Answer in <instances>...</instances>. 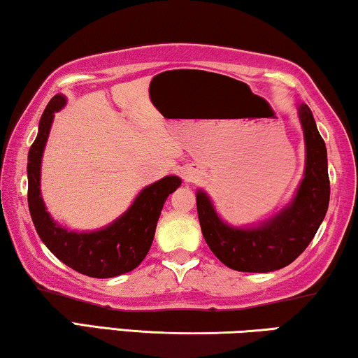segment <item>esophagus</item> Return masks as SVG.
<instances>
[{
    "label": "esophagus",
    "instance_id": "34e87169",
    "mask_svg": "<svg viewBox=\"0 0 358 358\" xmlns=\"http://www.w3.org/2000/svg\"><path fill=\"white\" fill-rule=\"evenodd\" d=\"M186 175H188V178H193V175H194V172H188V173H186Z\"/></svg>",
    "mask_w": 358,
    "mask_h": 358
}]
</instances>
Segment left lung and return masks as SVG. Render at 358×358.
I'll return each mask as SVG.
<instances>
[{
	"instance_id": "8db88e82",
	"label": "left lung",
	"mask_w": 358,
	"mask_h": 358,
	"mask_svg": "<svg viewBox=\"0 0 358 358\" xmlns=\"http://www.w3.org/2000/svg\"><path fill=\"white\" fill-rule=\"evenodd\" d=\"M306 140V170L296 196L259 227L236 228L218 217L204 191L196 193L197 215L207 246L222 264L238 271L266 273L301 255L315 236L329 204L327 146L307 104H299Z\"/></svg>"
}]
</instances>
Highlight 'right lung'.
Returning <instances> with one entry per match:
<instances>
[{
  "label": "right lung",
  "instance_id": "1",
  "mask_svg": "<svg viewBox=\"0 0 358 358\" xmlns=\"http://www.w3.org/2000/svg\"><path fill=\"white\" fill-rule=\"evenodd\" d=\"M66 104L62 94H56L43 112L38 135L29 151V209L36 233L46 248L61 262L78 273L93 278H112L131 271L143 262L151 248L157 220L169 194L181 185L178 177H164L146 186L133 201L124 215L110 225L90 233L69 231L52 220L46 212L40 193V169L52 119Z\"/></svg>",
  "mask_w": 358,
  "mask_h": 358
}]
</instances>
